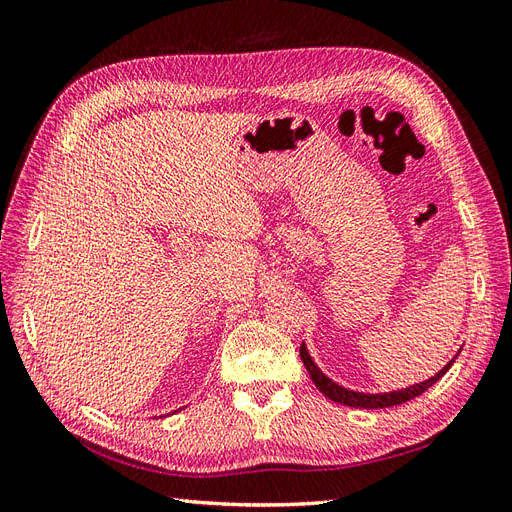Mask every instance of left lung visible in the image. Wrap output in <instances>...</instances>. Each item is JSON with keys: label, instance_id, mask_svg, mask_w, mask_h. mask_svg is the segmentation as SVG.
I'll use <instances>...</instances> for the list:
<instances>
[{"label": "left lung", "instance_id": "obj_1", "mask_svg": "<svg viewBox=\"0 0 512 512\" xmlns=\"http://www.w3.org/2000/svg\"><path fill=\"white\" fill-rule=\"evenodd\" d=\"M461 352V350H459ZM457 352V354H459ZM457 354L453 356V361H448L436 376H431L429 380H423L418 384H412V386H406V389L401 391H391V393H359V391H350V389H344V386H339L337 382H333L331 378H327L320 371V367L314 363L312 356H309L307 352V346L301 344V361L307 369L309 378H312V382L316 384V389L324 395L329 397L331 401H335V404H344V406H350V408H365V410H378V408H391V406H399V404H406V401L418 397L421 393H425L429 386L436 384L448 369H451V365L455 363Z\"/></svg>", "mask_w": 512, "mask_h": 512}]
</instances>
